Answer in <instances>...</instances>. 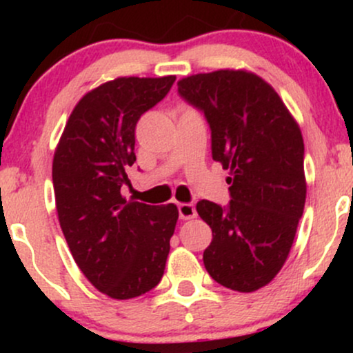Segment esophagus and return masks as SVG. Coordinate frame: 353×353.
Listing matches in <instances>:
<instances>
[{"label":"esophagus","instance_id":"1","mask_svg":"<svg viewBox=\"0 0 353 353\" xmlns=\"http://www.w3.org/2000/svg\"><path fill=\"white\" fill-rule=\"evenodd\" d=\"M179 216L182 221H189V219H194L197 216L196 208L192 204H179Z\"/></svg>","mask_w":353,"mask_h":353}]
</instances>
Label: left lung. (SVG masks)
<instances>
[{
	"mask_svg": "<svg viewBox=\"0 0 353 353\" xmlns=\"http://www.w3.org/2000/svg\"><path fill=\"white\" fill-rule=\"evenodd\" d=\"M177 88L204 111L212 159L230 174L228 209L197 202V214L212 229L205 270L230 290L254 292L281 272L305 205L301 128L255 72H199L177 81Z\"/></svg>",
	"mask_w": 353,
	"mask_h": 353,
	"instance_id": "8db88e82",
	"label": "left lung"
}]
</instances>
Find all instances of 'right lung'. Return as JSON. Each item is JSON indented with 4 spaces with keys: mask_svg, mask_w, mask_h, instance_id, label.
Wrapping results in <instances>:
<instances>
[{
    "mask_svg": "<svg viewBox=\"0 0 353 353\" xmlns=\"http://www.w3.org/2000/svg\"><path fill=\"white\" fill-rule=\"evenodd\" d=\"M176 76H121L86 92L72 109L52 157L61 230L81 272L99 292L125 301L163 279L179 210L125 201L136 124Z\"/></svg>",
    "mask_w": 353,
    "mask_h": 353,
    "instance_id": "1",
    "label": "right lung"
}]
</instances>
